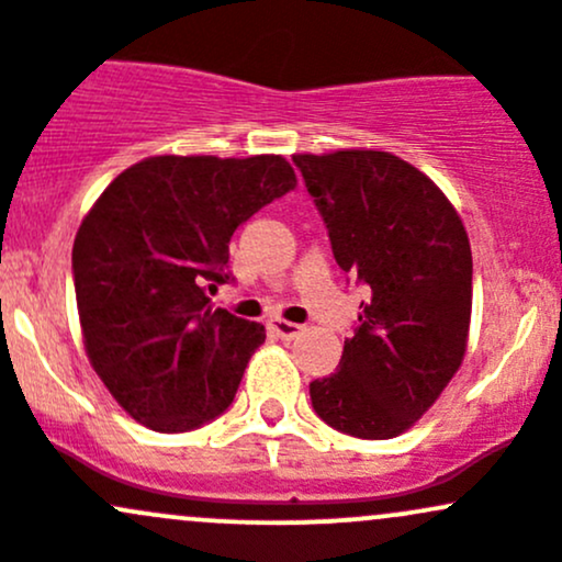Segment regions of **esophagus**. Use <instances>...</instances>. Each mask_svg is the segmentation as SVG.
<instances>
[{
  "label": "esophagus",
  "instance_id": "obj_1",
  "mask_svg": "<svg viewBox=\"0 0 562 562\" xmlns=\"http://www.w3.org/2000/svg\"><path fill=\"white\" fill-rule=\"evenodd\" d=\"M270 329H273V333L283 340H294L300 333H303V327H300V324L286 322V319H270Z\"/></svg>",
  "mask_w": 562,
  "mask_h": 562
}]
</instances>
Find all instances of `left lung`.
<instances>
[{
	"label": "left lung",
	"instance_id": "8db88e82",
	"mask_svg": "<svg viewBox=\"0 0 562 562\" xmlns=\"http://www.w3.org/2000/svg\"><path fill=\"white\" fill-rule=\"evenodd\" d=\"M340 270L368 283L340 368L311 381V403L355 438H395L462 366L473 303L465 224L422 170L379 148L294 154Z\"/></svg>",
	"mask_w": 562,
	"mask_h": 562
}]
</instances>
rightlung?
I'll return each instance as SVG.
<instances>
[{"label":"right lung","instance_id":"1","mask_svg":"<svg viewBox=\"0 0 562 562\" xmlns=\"http://www.w3.org/2000/svg\"><path fill=\"white\" fill-rule=\"evenodd\" d=\"M297 187L279 154H159L126 167L72 246L86 357L132 419L183 432L233 403L265 327L213 308L229 238Z\"/></svg>","mask_w":562,"mask_h":562}]
</instances>
